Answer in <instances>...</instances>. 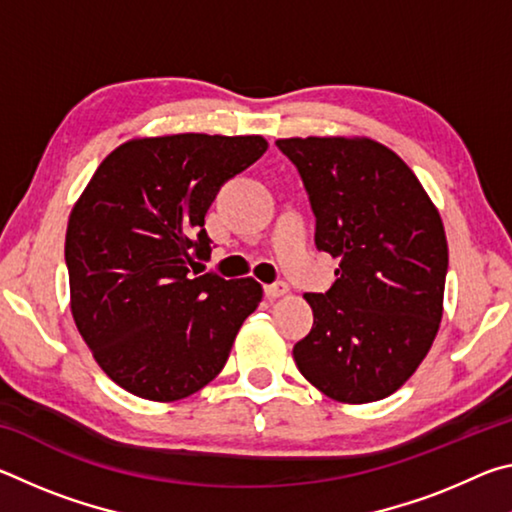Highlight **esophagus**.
<instances>
[{
    "mask_svg": "<svg viewBox=\"0 0 512 512\" xmlns=\"http://www.w3.org/2000/svg\"><path fill=\"white\" fill-rule=\"evenodd\" d=\"M264 293L268 298H280V296H284V293H289V284L284 280H275L273 284H266Z\"/></svg>",
    "mask_w": 512,
    "mask_h": 512,
    "instance_id": "1",
    "label": "esophagus"
}]
</instances>
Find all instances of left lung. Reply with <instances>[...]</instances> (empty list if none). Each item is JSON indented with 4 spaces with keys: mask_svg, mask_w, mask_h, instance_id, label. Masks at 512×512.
Segmentation results:
<instances>
[{
    "mask_svg": "<svg viewBox=\"0 0 512 512\" xmlns=\"http://www.w3.org/2000/svg\"><path fill=\"white\" fill-rule=\"evenodd\" d=\"M316 216V248L336 282L307 293L314 327L293 345L298 370L327 397L384 400L427 357L443 318L447 239L420 180L372 140H277Z\"/></svg>",
    "mask_w": 512,
    "mask_h": 512,
    "instance_id": "8db88e82",
    "label": "left lung"
}]
</instances>
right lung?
I'll return each instance as SVG.
<instances>
[{
	"instance_id": "add662e5",
	"label": "right lung",
	"mask_w": 512,
	"mask_h": 512,
	"mask_svg": "<svg viewBox=\"0 0 512 512\" xmlns=\"http://www.w3.org/2000/svg\"><path fill=\"white\" fill-rule=\"evenodd\" d=\"M259 135L183 133L121 144L69 216L65 264L76 327L124 391L173 402L219 375L262 300L253 277L189 271L210 257L205 214L262 158Z\"/></svg>"
}]
</instances>
